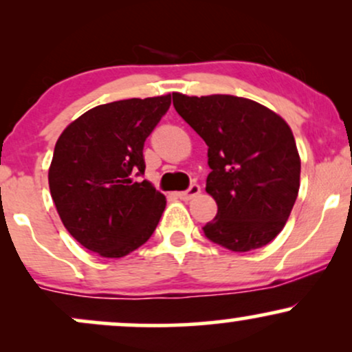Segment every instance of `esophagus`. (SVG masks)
<instances>
[{
    "mask_svg": "<svg viewBox=\"0 0 352 352\" xmlns=\"http://www.w3.org/2000/svg\"><path fill=\"white\" fill-rule=\"evenodd\" d=\"M200 192H201L200 185H199V184H192L187 190H185V192H179V199H180V200H185V201L192 200L193 197L199 195Z\"/></svg>",
    "mask_w": 352,
    "mask_h": 352,
    "instance_id": "1",
    "label": "esophagus"
}]
</instances>
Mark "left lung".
Here are the masks:
<instances>
[{"label":"left lung","instance_id":"1","mask_svg":"<svg viewBox=\"0 0 352 352\" xmlns=\"http://www.w3.org/2000/svg\"><path fill=\"white\" fill-rule=\"evenodd\" d=\"M173 107L208 145L207 192L217 217L205 236L230 252L261 248L285 227L300 190L301 162L289 125L254 100L173 92Z\"/></svg>","mask_w":352,"mask_h":352}]
</instances>
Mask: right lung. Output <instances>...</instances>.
I'll return each instance as SVG.
<instances>
[{"label": "right lung", "instance_id": "right-lung-1", "mask_svg": "<svg viewBox=\"0 0 352 352\" xmlns=\"http://www.w3.org/2000/svg\"><path fill=\"white\" fill-rule=\"evenodd\" d=\"M170 96L102 104L69 124L56 142L50 190L64 227L84 248L120 258L142 246L165 197L144 175V144Z\"/></svg>", "mask_w": 352, "mask_h": 352}]
</instances>
